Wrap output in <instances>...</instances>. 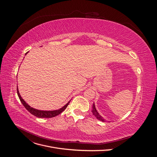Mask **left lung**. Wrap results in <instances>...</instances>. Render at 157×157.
<instances>
[{
  "label": "left lung",
  "instance_id": "8db88e82",
  "mask_svg": "<svg viewBox=\"0 0 157 157\" xmlns=\"http://www.w3.org/2000/svg\"><path fill=\"white\" fill-rule=\"evenodd\" d=\"M92 113L93 114V115L96 117L98 120L100 121H102V122H105L106 120L104 119V118L99 115V113L97 111L96 109V107H95V104L94 103L92 104Z\"/></svg>",
  "mask_w": 157,
  "mask_h": 157
}]
</instances>
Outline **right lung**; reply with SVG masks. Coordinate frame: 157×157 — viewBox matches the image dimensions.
<instances>
[{
    "label": "right lung",
    "mask_w": 157,
    "mask_h": 157,
    "mask_svg": "<svg viewBox=\"0 0 157 157\" xmlns=\"http://www.w3.org/2000/svg\"><path fill=\"white\" fill-rule=\"evenodd\" d=\"M27 53H28V52H27L25 55ZM17 96H18L19 98H20L21 103L23 104V105L24 106L27 110L29 111L30 113H31L32 115H33L38 117V118H52V117H54L57 115H59L61 113H62L65 110L66 107H67V105H69V102H70V101H68L64 106H63L62 107L59 109H57V110H53V111L39 110V109H36L31 107L30 105H28V104L25 102L24 99H23L21 98L20 92H19L17 86Z\"/></svg>",
    "instance_id": "add662e5"
}]
</instances>
